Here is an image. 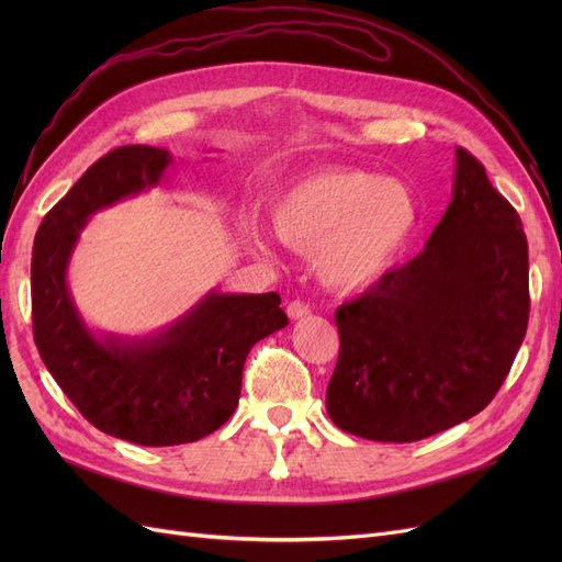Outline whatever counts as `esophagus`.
I'll return each mask as SVG.
<instances>
[{"label": "esophagus", "mask_w": 562, "mask_h": 562, "mask_svg": "<svg viewBox=\"0 0 562 562\" xmlns=\"http://www.w3.org/2000/svg\"><path fill=\"white\" fill-rule=\"evenodd\" d=\"M285 312H288V318L297 321V318H304V316L310 314V307H307V304H302V302H291L285 307Z\"/></svg>", "instance_id": "esophagus-1"}]
</instances>
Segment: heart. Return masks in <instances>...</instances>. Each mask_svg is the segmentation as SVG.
<instances>
[{
    "label": "heart",
    "mask_w": 562,
    "mask_h": 562,
    "mask_svg": "<svg viewBox=\"0 0 562 562\" xmlns=\"http://www.w3.org/2000/svg\"><path fill=\"white\" fill-rule=\"evenodd\" d=\"M422 223L415 190L398 178L330 168L288 184L269 206V225L297 252H310L316 279L335 293H361L380 283L411 248ZM244 239L265 250L260 229Z\"/></svg>",
    "instance_id": "1"
}]
</instances>
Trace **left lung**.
<instances>
[{"label":"left lung","mask_w":562,"mask_h":562,"mask_svg":"<svg viewBox=\"0 0 562 562\" xmlns=\"http://www.w3.org/2000/svg\"><path fill=\"white\" fill-rule=\"evenodd\" d=\"M527 274L516 209L457 147L452 201L424 250L337 310L330 419L368 440L413 443L479 415L522 345Z\"/></svg>","instance_id":"1"}]
</instances>
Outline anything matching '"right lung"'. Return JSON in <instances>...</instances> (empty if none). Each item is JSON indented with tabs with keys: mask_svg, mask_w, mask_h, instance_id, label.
Listing matches in <instances>:
<instances>
[{
	"mask_svg": "<svg viewBox=\"0 0 562 562\" xmlns=\"http://www.w3.org/2000/svg\"><path fill=\"white\" fill-rule=\"evenodd\" d=\"M164 147H116L46 213L32 248V323L44 366L95 429L164 448L213 434L239 405L255 342L288 326L279 293L209 291L151 335L93 330L67 281L89 220L164 180Z\"/></svg>",
	"mask_w": 562,
	"mask_h": 562,
	"instance_id": "right-lung-1",
	"label": "right lung"
}]
</instances>
